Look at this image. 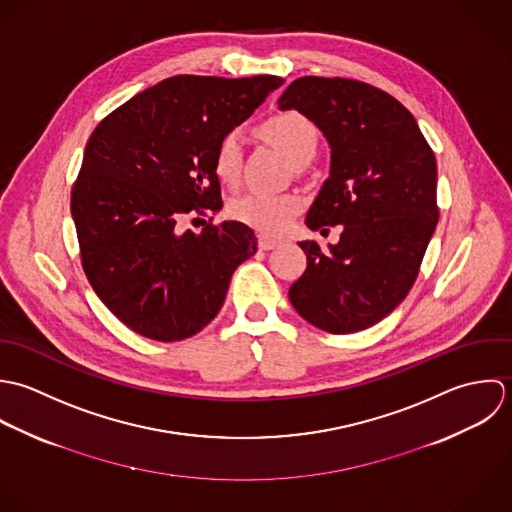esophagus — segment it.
<instances>
[{
	"label": "esophagus",
	"instance_id": "1",
	"mask_svg": "<svg viewBox=\"0 0 512 512\" xmlns=\"http://www.w3.org/2000/svg\"><path fill=\"white\" fill-rule=\"evenodd\" d=\"M279 245H281V241H277V239H271L267 235L259 237V249H263V251H271V249H275Z\"/></svg>",
	"mask_w": 512,
	"mask_h": 512
}]
</instances>
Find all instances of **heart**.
<instances>
[{
    "label": "heart",
    "instance_id": "obj_1",
    "mask_svg": "<svg viewBox=\"0 0 512 512\" xmlns=\"http://www.w3.org/2000/svg\"><path fill=\"white\" fill-rule=\"evenodd\" d=\"M263 138L279 148L293 164H307L316 154L318 134L314 124L299 112L275 114L261 124ZM243 160V132L233 128L227 130L215 144L213 150V174L225 186H235L241 176ZM303 200L297 194H265L247 192L233 198L227 211L229 215L261 233L277 235L285 231L295 215L301 211Z\"/></svg>",
    "mask_w": 512,
    "mask_h": 512
}]
</instances>
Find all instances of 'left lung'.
Listing matches in <instances>:
<instances>
[{
	"label": "left lung",
	"instance_id": "left-lung-1",
	"mask_svg": "<svg viewBox=\"0 0 512 512\" xmlns=\"http://www.w3.org/2000/svg\"><path fill=\"white\" fill-rule=\"evenodd\" d=\"M279 108L305 114L330 146V176L308 209V229L342 225L328 251L299 243L307 269L289 299L320 330H364L415 283L439 219L435 154L404 104L360 81L301 77Z\"/></svg>",
	"mask_w": 512,
	"mask_h": 512
}]
</instances>
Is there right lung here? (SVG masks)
Listing matches in <instances>:
<instances>
[{"label":"right lung","mask_w":512,"mask_h":512,"mask_svg":"<svg viewBox=\"0 0 512 512\" xmlns=\"http://www.w3.org/2000/svg\"><path fill=\"white\" fill-rule=\"evenodd\" d=\"M283 83L170 77L91 134L71 213L91 287L130 330L160 342L194 336L219 312L233 271L255 255V233L239 221L200 233L178 221L221 209L215 144Z\"/></svg>","instance_id":"add662e5"}]
</instances>
